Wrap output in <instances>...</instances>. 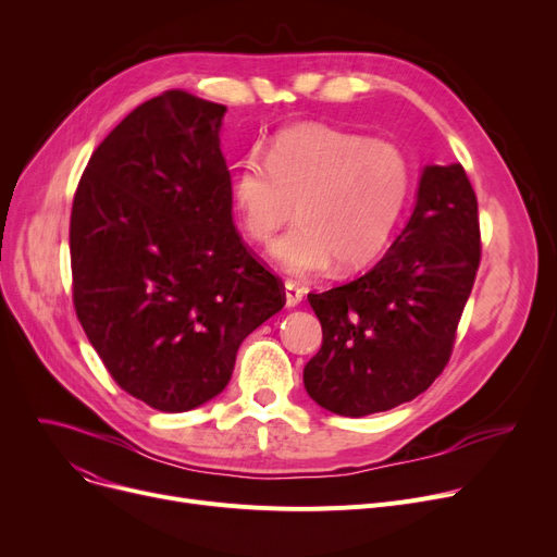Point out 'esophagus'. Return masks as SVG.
Segmentation results:
<instances>
[{
	"instance_id": "esophagus-1",
	"label": "esophagus",
	"mask_w": 557,
	"mask_h": 557,
	"mask_svg": "<svg viewBox=\"0 0 557 557\" xmlns=\"http://www.w3.org/2000/svg\"><path fill=\"white\" fill-rule=\"evenodd\" d=\"M305 300V290L298 288L294 282H286V307L294 309Z\"/></svg>"
}]
</instances>
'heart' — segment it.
<instances>
[{"instance_id": "heart-1", "label": "heart", "mask_w": 557, "mask_h": 557, "mask_svg": "<svg viewBox=\"0 0 557 557\" xmlns=\"http://www.w3.org/2000/svg\"><path fill=\"white\" fill-rule=\"evenodd\" d=\"M413 191V169L393 141L330 126L282 131L267 160L248 158L232 178V200L246 237L269 246L294 219L300 223L273 246L296 277L359 271L386 250Z\"/></svg>"}]
</instances>
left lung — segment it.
<instances>
[{"label":"left lung","mask_w":557,"mask_h":557,"mask_svg":"<svg viewBox=\"0 0 557 557\" xmlns=\"http://www.w3.org/2000/svg\"><path fill=\"white\" fill-rule=\"evenodd\" d=\"M481 261L479 202L460 164L426 166L416 210L366 275L307 300L323 345L305 366L309 397L345 418L424 393L449 363Z\"/></svg>","instance_id":"obj_1"}]
</instances>
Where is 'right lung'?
<instances>
[{"label": "right lung", "instance_id": "right-lung-1", "mask_svg": "<svg viewBox=\"0 0 557 557\" xmlns=\"http://www.w3.org/2000/svg\"><path fill=\"white\" fill-rule=\"evenodd\" d=\"M223 114L185 90L144 101L97 146L72 202L78 323L114 384L164 413L216 397L244 338L286 302L232 223Z\"/></svg>", "mask_w": 557, "mask_h": 557}]
</instances>
